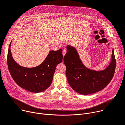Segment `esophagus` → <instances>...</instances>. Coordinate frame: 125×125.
<instances>
[{"label":"esophagus","mask_w":125,"mask_h":125,"mask_svg":"<svg viewBox=\"0 0 125 125\" xmlns=\"http://www.w3.org/2000/svg\"><path fill=\"white\" fill-rule=\"evenodd\" d=\"M62 53H63V56H65V54H66V50L65 49H63V50Z\"/></svg>","instance_id":"1"}]
</instances>
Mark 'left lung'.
<instances>
[{
    "instance_id": "left-lung-1",
    "label": "left lung",
    "mask_w": 125,
    "mask_h": 125,
    "mask_svg": "<svg viewBox=\"0 0 125 125\" xmlns=\"http://www.w3.org/2000/svg\"><path fill=\"white\" fill-rule=\"evenodd\" d=\"M64 62L66 67V75L71 88L82 95L99 92L105 88L114 75L116 59L112 51L111 61L105 70L95 71L89 69L83 64L77 50L71 45L67 46Z\"/></svg>"
}]
</instances>
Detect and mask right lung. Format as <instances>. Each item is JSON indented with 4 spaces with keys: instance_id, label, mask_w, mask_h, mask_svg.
<instances>
[{
    "instance_id": "obj_1",
    "label": "right lung",
    "mask_w": 125,
    "mask_h": 125,
    "mask_svg": "<svg viewBox=\"0 0 125 125\" xmlns=\"http://www.w3.org/2000/svg\"><path fill=\"white\" fill-rule=\"evenodd\" d=\"M10 42L8 54L7 65L15 83L29 92L44 91L51 85L56 66L62 61V49L50 51L46 59L39 66L33 68L23 67L18 65L11 54Z\"/></svg>"
}]
</instances>
